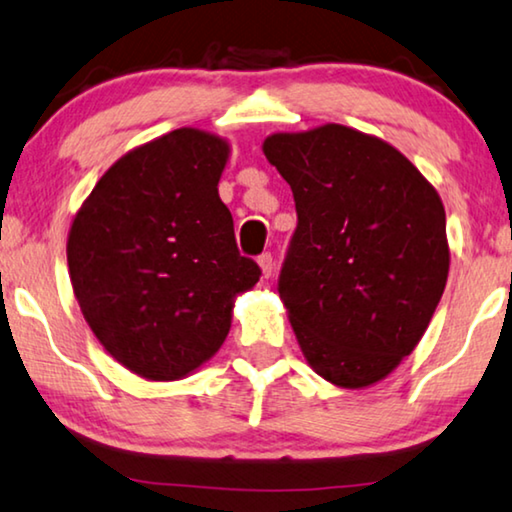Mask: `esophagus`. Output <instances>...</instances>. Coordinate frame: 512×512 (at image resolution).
Returning a JSON list of instances; mask_svg holds the SVG:
<instances>
[{
  "mask_svg": "<svg viewBox=\"0 0 512 512\" xmlns=\"http://www.w3.org/2000/svg\"><path fill=\"white\" fill-rule=\"evenodd\" d=\"M257 264H259V269H262V278H271L273 276V257H271V253H264L262 257L257 259Z\"/></svg>",
  "mask_w": 512,
  "mask_h": 512,
  "instance_id": "34e87169",
  "label": "esophagus"
}]
</instances>
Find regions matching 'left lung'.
Listing matches in <instances>:
<instances>
[{
  "label": "left lung",
  "instance_id": "obj_1",
  "mask_svg": "<svg viewBox=\"0 0 512 512\" xmlns=\"http://www.w3.org/2000/svg\"><path fill=\"white\" fill-rule=\"evenodd\" d=\"M262 151L299 216L278 292L305 361L333 386L377 384L414 352L444 294L441 197L393 144L342 124L273 133Z\"/></svg>",
  "mask_w": 512,
  "mask_h": 512
}]
</instances>
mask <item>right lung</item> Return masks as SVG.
Listing matches in <instances>:
<instances>
[{"mask_svg": "<svg viewBox=\"0 0 512 512\" xmlns=\"http://www.w3.org/2000/svg\"><path fill=\"white\" fill-rule=\"evenodd\" d=\"M230 142L177 128L114 163L75 213L66 259L89 329L114 361L177 381L218 352L234 299L259 280L218 195Z\"/></svg>", "mask_w": 512, "mask_h": 512, "instance_id": "obj_1", "label": "right lung"}]
</instances>
